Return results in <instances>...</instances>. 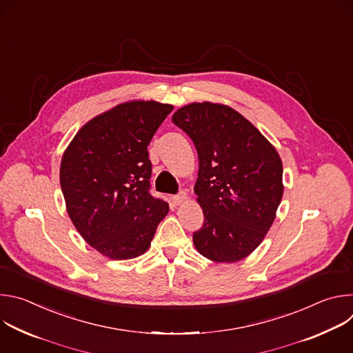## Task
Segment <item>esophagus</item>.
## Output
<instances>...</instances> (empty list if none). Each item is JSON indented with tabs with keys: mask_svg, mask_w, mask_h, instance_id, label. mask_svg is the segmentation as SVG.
I'll return each mask as SVG.
<instances>
[{
	"mask_svg": "<svg viewBox=\"0 0 353 353\" xmlns=\"http://www.w3.org/2000/svg\"><path fill=\"white\" fill-rule=\"evenodd\" d=\"M185 199H187V192L181 191L180 194H177V195L173 196V203H174L176 205H181L183 203H185Z\"/></svg>",
	"mask_w": 353,
	"mask_h": 353,
	"instance_id": "1",
	"label": "esophagus"
}]
</instances>
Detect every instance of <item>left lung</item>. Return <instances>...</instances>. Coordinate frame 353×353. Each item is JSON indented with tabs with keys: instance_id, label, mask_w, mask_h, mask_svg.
<instances>
[{
	"instance_id": "left-lung-1",
	"label": "left lung",
	"mask_w": 353,
	"mask_h": 353,
	"mask_svg": "<svg viewBox=\"0 0 353 353\" xmlns=\"http://www.w3.org/2000/svg\"><path fill=\"white\" fill-rule=\"evenodd\" d=\"M172 121L192 139L199 159L194 192L205 221L192 234L196 251L214 263L245 259L267 236L283 195L278 150L222 103H190Z\"/></svg>"
}]
</instances>
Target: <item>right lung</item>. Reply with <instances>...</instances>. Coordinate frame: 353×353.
I'll list each match as a JSON object with an SVG mask.
<instances>
[{
  "mask_svg": "<svg viewBox=\"0 0 353 353\" xmlns=\"http://www.w3.org/2000/svg\"><path fill=\"white\" fill-rule=\"evenodd\" d=\"M172 105L130 100L85 123L65 148L60 184L71 222L110 260L149 248L169 204L149 194L148 145Z\"/></svg>",
  "mask_w": 353,
  "mask_h": 353,
  "instance_id": "1",
  "label": "right lung"
}]
</instances>
